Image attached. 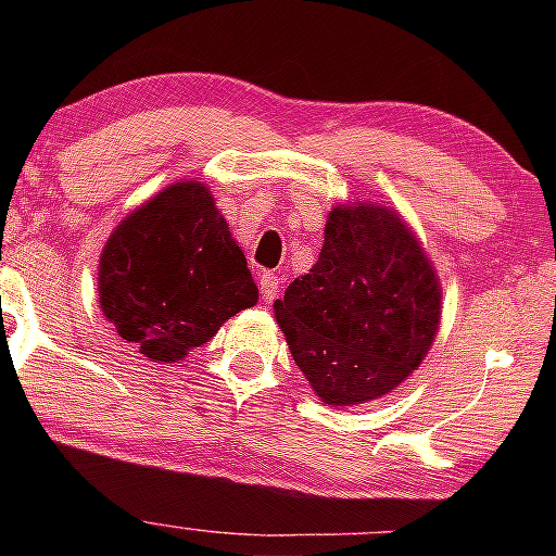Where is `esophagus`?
Instances as JSON below:
<instances>
[{
	"mask_svg": "<svg viewBox=\"0 0 556 556\" xmlns=\"http://www.w3.org/2000/svg\"><path fill=\"white\" fill-rule=\"evenodd\" d=\"M257 286H261V293H263V301L265 303H270L273 299H276V295L280 293V286H283V278H280V276H276V273H263V276H261V283H257Z\"/></svg>",
	"mask_w": 556,
	"mask_h": 556,
	"instance_id": "esophagus-1",
	"label": "esophagus"
}]
</instances>
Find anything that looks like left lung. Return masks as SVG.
<instances>
[{
    "mask_svg": "<svg viewBox=\"0 0 556 556\" xmlns=\"http://www.w3.org/2000/svg\"><path fill=\"white\" fill-rule=\"evenodd\" d=\"M273 308L321 402L352 407L420 367L440 329V280L397 212L339 204L316 265Z\"/></svg>",
    "mask_w": 556,
    "mask_h": 556,
    "instance_id": "left-lung-1",
    "label": "left lung"
}]
</instances>
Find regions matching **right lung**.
Wrapping results in <instances>:
<instances>
[{"label": "right lung", "mask_w": 556, "mask_h": 556, "mask_svg": "<svg viewBox=\"0 0 556 556\" xmlns=\"http://www.w3.org/2000/svg\"><path fill=\"white\" fill-rule=\"evenodd\" d=\"M101 311L149 362L174 364L257 303L248 261L202 181H177L121 219L98 263Z\"/></svg>", "instance_id": "1"}]
</instances>
